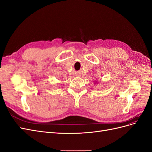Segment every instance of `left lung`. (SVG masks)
<instances>
[{
    "mask_svg": "<svg viewBox=\"0 0 152 152\" xmlns=\"http://www.w3.org/2000/svg\"><path fill=\"white\" fill-rule=\"evenodd\" d=\"M94 84H98V82H97V81H96V82H94Z\"/></svg>",
    "mask_w": 152,
    "mask_h": 152,
    "instance_id": "obj_1",
    "label": "left lung"
}]
</instances>
